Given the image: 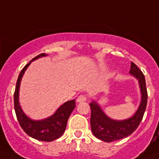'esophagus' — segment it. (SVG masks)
I'll list each match as a JSON object with an SVG mask.
<instances>
[{
	"mask_svg": "<svg viewBox=\"0 0 159 159\" xmlns=\"http://www.w3.org/2000/svg\"><path fill=\"white\" fill-rule=\"evenodd\" d=\"M86 100H87V97H86V96L81 95V96H79V97L77 98V102L80 103V102H86Z\"/></svg>",
	"mask_w": 159,
	"mask_h": 159,
	"instance_id": "34e87169",
	"label": "esophagus"
}]
</instances>
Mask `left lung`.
<instances>
[{
	"instance_id": "left-lung-1",
	"label": "left lung",
	"mask_w": 159,
	"mask_h": 159,
	"mask_svg": "<svg viewBox=\"0 0 159 159\" xmlns=\"http://www.w3.org/2000/svg\"><path fill=\"white\" fill-rule=\"evenodd\" d=\"M129 74L138 80L140 88L141 100L137 111L133 116L125 120H114L109 117L97 101L90 103L91 107V127L92 131L97 139L109 143L119 140L130 135L139 125L147 106L148 94L146 89L145 77L143 72L131 62Z\"/></svg>"
}]
</instances>
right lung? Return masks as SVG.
Returning <instances> with one entry per match:
<instances>
[{
    "mask_svg": "<svg viewBox=\"0 0 159 159\" xmlns=\"http://www.w3.org/2000/svg\"><path fill=\"white\" fill-rule=\"evenodd\" d=\"M46 56H48V54L40 53L35 57H34L33 59L21 70L17 82H16V91L14 94V106H15V111H16V117H17L19 123L20 125L21 128L23 129V130L29 136L37 140L50 142L61 137L62 134L64 133L65 129L67 126V120L76 106L75 100H71V101L64 102L57 109L54 114H53L48 118L42 119V120H33L30 118L28 116H26V114L21 108L20 101H19L21 79L25 74V72L33 61L39 59L40 57H46Z\"/></svg>",
    "mask_w": 159,
    "mask_h": 159,
    "instance_id": "obj_1",
    "label": "right lung"
}]
</instances>
